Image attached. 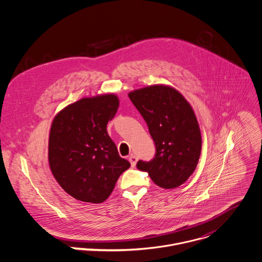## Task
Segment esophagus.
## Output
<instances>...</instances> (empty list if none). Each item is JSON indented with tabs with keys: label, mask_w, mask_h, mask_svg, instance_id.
<instances>
[{
	"label": "esophagus",
	"mask_w": 262,
	"mask_h": 262,
	"mask_svg": "<svg viewBox=\"0 0 262 262\" xmlns=\"http://www.w3.org/2000/svg\"><path fill=\"white\" fill-rule=\"evenodd\" d=\"M128 160H129V162H130L132 167H135L136 164H137V161H138V157H137L136 155H130L129 158H128Z\"/></svg>",
	"instance_id": "1"
}]
</instances>
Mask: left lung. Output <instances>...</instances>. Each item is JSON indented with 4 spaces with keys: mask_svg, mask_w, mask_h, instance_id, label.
I'll use <instances>...</instances> for the list:
<instances>
[{
    "mask_svg": "<svg viewBox=\"0 0 262 262\" xmlns=\"http://www.w3.org/2000/svg\"><path fill=\"white\" fill-rule=\"evenodd\" d=\"M146 121L156 152L150 161L139 160L137 168L148 172L159 187L173 189L194 172L202 139L191 105L174 89L151 85L128 95Z\"/></svg>",
    "mask_w": 262,
    "mask_h": 262,
    "instance_id": "8db88e82",
    "label": "left lung"
}]
</instances>
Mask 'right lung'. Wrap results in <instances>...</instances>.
I'll list each match as a JSON object with an SVG mask.
<instances>
[{
	"label": "right lung",
	"mask_w": 262,
	"mask_h": 262,
	"mask_svg": "<svg viewBox=\"0 0 262 262\" xmlns=\"http://www.w3.org/2000/svg\"><path fill=\"white\" fill-rule=\"evenodd\" d=\"M118 105L117 97L111 94L83 98L64 108L53 120L50 167L62 189L79 201H105L120 174L130 166L119 156L106 129Z\"/></svg>",
	"instance_id": "right-lung-1"
}]
</instances>
